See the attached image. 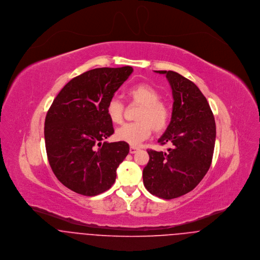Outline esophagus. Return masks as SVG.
<instances>
[{
    "instance_id": "esophagus-1",
    "label": "esophagus",
    "mask_w": 260,
    "mask_h": 260,
    "mask_svg": "<svg viewBox=\"0 0 260 260\" xmlns=\"http://www.w3.org/2000/svg\"><path fill=\"white\" fill-rule=\"evenodd\" d=\"M137 151H138L137 147H134V146H131V147H130V153H131V154H134V153H136Z\"/></svg>"
}]
</instances>
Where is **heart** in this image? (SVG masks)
Segmentation results:
<instances>
[{
	"mask_svg": "<svg viewBox=\"0 0 260 260\" xmlns=\"http://www.w3.org/2000/svg\"><path fill=\"white\" fill-rule=\"evenodd\" d=\"M131 102L141 105L137 114L138 122L128 123L116 130L115 136L119 141L136 146L146 140L152 133L165 130L170 121L168 106L160 101V94L151 85L140 83L127 90ZM106 113L113 124L123 121L124 104L118 98H112L106 106Z\"/></svg>",
	"mask_w": 260,
	"mask_h": 260,
	"instance_id": "1",
	"label": "heart"
}]
</instances>
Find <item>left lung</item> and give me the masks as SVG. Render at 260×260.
Returning a JSON list of instances; mask_svg holds the SVG:
<instances>
[{"label": "left lung", "mask_w": 260, "mask_h": 260, "mask_svg": "<svg viewBox=\"0 0 260 260\" xmlns=\"http://www.w3.org/2000/svg\"><path fill=\"white\" fill-rule=\"evenodd\" d=\"M155 72L166 75L172 89L171 121L158 140L170 148L147 151L143 183L151 194L173 199L193 190L209 170L216 126L206 98L192 81L173 71Z\"/></svg>", "instance_id": "1"}]
</instances>
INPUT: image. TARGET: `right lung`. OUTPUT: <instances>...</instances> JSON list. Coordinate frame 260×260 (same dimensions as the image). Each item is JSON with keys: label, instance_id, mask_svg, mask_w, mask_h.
Listing matches in <instances>:
<instances>
[{"label": "right lung", "instance_id": "add662e5", "mask_svg": "<svg viewBox=\"0 0 260 260\" xmlns=\"http://www.w3.org/2000/svg\"><path fill=\"white\" fill-rule=\"evenodd\" d=\"M133 68H97L68 82L45 119L49 164L58 180L76 193L95 196L116 179L129 153L126 142H103L114 133L106 106Z\"/></svg>", "mask_w": 260, "mask_h": 260}]
</instances>
